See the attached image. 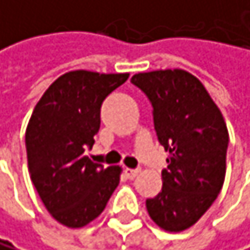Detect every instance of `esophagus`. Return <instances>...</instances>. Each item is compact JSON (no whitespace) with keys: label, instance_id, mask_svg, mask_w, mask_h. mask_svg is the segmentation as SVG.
<instances>
[{"label":"esophagus","instance_id":"esophagus-1","mask_svg":"<svg viewBox=\"0 0 250 250\" xmlns=\"http://www.w3.org/2000/svg\"><path fill=\"white\" fill-rule=\"evenodd\" d=\"M138 173H140V169H130V167H126V169H124V175H126L127 178H135L137 175H138Z\"/></svg>","mask_w":250,"mask_h":250}]
</instances>
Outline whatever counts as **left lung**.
I'll use <instances>...</instances> for the list:
<instances>
[{"mask_svg":"<svg viewBox=\"0 0 250 250\" xmlns=\"http://www.w3.org/2000/svg\"><path fill=\"white\" fill-rule=\"evenodd\" d=\"M152 103L158 141L169 152L163 189L146 201L153 223L167 232L193 226L220 193L229 133L203 83L183 69L135 73L130 80Z\"/></svg>","mask_w":250,"mask_h":250,"instance_id":"8db88e82","label":"left lung"}]
</instances>
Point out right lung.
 I'll return each instance as SVG.
<instances>
[{"mask_svg":"<svg viewBox=\"0 0 250 250\" xmlns=\"http://www.w3.org/2000/svg\"><path fill=\"white\" fill-rule=\"evenodd\" d=\"M129 73L72 70L55 80L37 103L26 129L30 180L50 215L84 228L104 210L121 167L93 163L84 150L100 130L101 104Z\"/></svg>","mask_w":250,"mask_h":250,"instance_id":"1","label":"right lung"}]
</instances>
